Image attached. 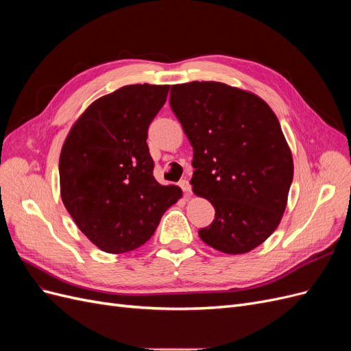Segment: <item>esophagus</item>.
<instances>
[{
	"instance_id": "esophagus-1",
	"label": "esophagus",
	"mask_w": 351,
	"mask_h": 351,
	"mask_svg": "<svg viewBox=\"0 0 351 351\" xmlns=\"http://www.w3.org/2000/svg\"><path fill=\"white\" fill-rule=\"evenodd\" d=\"M180 187L183 189V192L189 196L190 193H192V186H190V183H189V180H182V182H180Z\"/></svg>"
}]
</instances>
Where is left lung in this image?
<instances>
[{
    "label": "left lung",
    "instance_id": "obj_1",
    "mask_svg": "<svg viewBox=\"0 0 351 351\" xmlns=\"http://www.w3.org/2000/svg\"><path fill=\"white\" fill-rule=\"evenodd\" d=\"M169 105L193 146V192L215 208L199 237L228 254L258 247L278 227L293 182L277 115L258 95L221 82L174 84Z\"/></svg>",
    "mask_w": 351,
    "mask_h": 351
}]
</instances>
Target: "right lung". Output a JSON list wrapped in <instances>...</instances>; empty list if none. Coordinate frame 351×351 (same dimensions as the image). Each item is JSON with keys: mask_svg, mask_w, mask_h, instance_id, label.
Returning a JSON list of instances; mask_svg holds the SVG:
<instances>
[{"mask_svg": "<svg viewBox=\"0 0 351 351\" xmlns=\"http://www.w3.org/2000/svg\"><path fill=\"white\" fill-rule=\"evenodd\" d=\"M168 90V84H129L101 97L62 145V204L83 234L107 253L141 247L183 196L180 187L156 182L146 143Z\"/></svg>", "mask_w": 351, "mask_h": 351, "instance_id": "1", "label": "right lung"}]
</instances>
